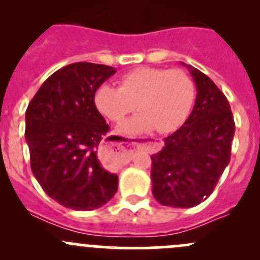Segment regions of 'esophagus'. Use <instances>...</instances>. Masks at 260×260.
Wrapping results in <instances>:
<instances>
[{"label":"esophagus","mask_w":260,"mask_h":260,"mask_svg":"<svg viewBox=\"0 0 260 260\" xmlns=\"http://www.w3.org/2000/svg\"><path fill=\"white\" fill-rule=\"evenodd\" d=\"M138 149H149V146L138 145ZM98 157L104 167L114 170L128 164L132 159V152L120 142H108L99 148Z\"/></svg>","instance_id":"obj_1"}]
</instances>
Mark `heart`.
<instances>
[{
    "mask_svg": "<svg viewBox=\"0 0 260 260\" xmlns=\"http://www.w3.org/2000/svg\"><path fill=\"white\" fill-rule=\"evenodd\" d=\"M120 86L102 84L94 93V104L104 117L120 122L136 109L141 112L119 127L122 133L152 129L169 133L187 118L195 101V84L180 69L140 67L119 78Z\"/></svg>",
    "mask_w": 260,
    "mask_h": 260,
    "instance_id": "heart-1",
    "label": "heart"
}]
</instances>
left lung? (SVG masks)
I'll use <instances>...</instances> for the list:
<instances>
[{"label":"left lung","mask_w":260,"mask_h":260,"mask_svg":"<svg viewBox=\"0 0 260 260\" xmlns=\"http://www.w3.org/2000/svg\"><path fill=\"white\" fill-rule=\"evenodd\" d=\"M187 68L198 89L195 106L185 124L151 156L152 193L171 208H192L211 195L229 165L235 133L226 96L208 75Z\"/></svg>","instance_id":"8db88e82"}]
</instances>
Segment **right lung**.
I'll return each instance as SVG.
<instances>
[{"mask_svg": "<svg viewBox=\"0 0 260 260\" xmlns=\"http://www.w3.org/2000/svg\"><path fill=\"white\" fill-rule=\"evenodd\" d=\"M115 69L74 62L44 81L26 109L25 138L34 176L60 205L89 211L108 203L118 176L102 167L96 148L109 131L94 93Z\"/></svg>", "mask_w": 260, "mask_h": 260, "instance_id": "right-lung-1", "label": "right lung"}]
</instances>
